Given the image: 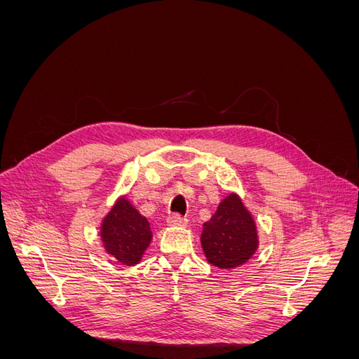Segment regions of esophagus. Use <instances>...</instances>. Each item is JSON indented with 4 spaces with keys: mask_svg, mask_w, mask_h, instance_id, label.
Returning a JSON list of instances; mask_svg holds the SVG:
<instances>
[{
    "mask_svg": "<svg viewBox=\"0 0 359 359\" xmlns=\"http://www.w3.org/2000/svg\"><path fill=\"white\" fill-rule=\"evenodd\" d=\"M166 222H168L169 226H186V224H187V219H186V217H182V215H180V214H172V215H169L168 219H166Z\"/></svg>",
    "mask_w": 359,
    "mask_h": 359,
    "instance_id": "obj_1",
    "label": "esophagus"
}]
</instances>
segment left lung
<instances>
[{"label": "left lung", "instance_id": "1", "mask_svg": "<svg viewBox=\"0 0 359 359\" xmlns=\"http://www.w3.org/2000/svg\"><path fill=\"white\" fill-rule=\"evenodd\" d=\"M202 248L208 262L229 269L253 256L257 247L256 226L240 198L231 194L203 224Z\"/></svg>", "mask_w": 359, "mask_h": 359}]
</instances>
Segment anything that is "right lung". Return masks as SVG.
I'll return each mask as SVG.
<instances>
[{
	"label": "right lung",
	"instance_id": "add662e5",
	"mask_svg": "<svg viewBox=\"0 0 359 359\" xmlns=\"http://www.w3.org/2000/svg\"><path fill=\"white\" fill-rule=\"evenodd\" d=\"M102 236L107 252L126 265L137 264L151 241L149 223L126 199L106 217Z\"/></svg>",
	"mask_w": 359,
	"mask_h": 359
}]
</instances>
